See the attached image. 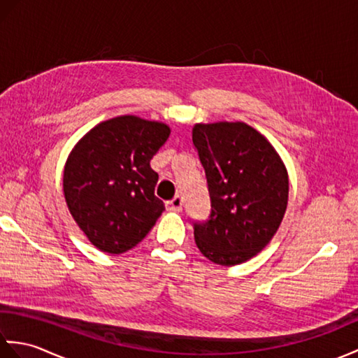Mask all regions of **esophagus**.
<instances>
[{"label": "esophagus", "mask_w": 358, "mask_h": 358, "mask_svg": "<svg viewBox=\"0 0 358 358\" xmlns=\"http://www.w3.org/2000/svg\"><path fill=\"white\" fill-rule=\"evenodd\" d=\"M167 209L180 212L181 209H183V196L175 195L171 201H167Z\"/></svg>", "instance_id": "obj_1"}]
</instances>
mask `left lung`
Wrapping results in <instances>:
<instances>
[{
	"label": "left lung",
	"instance_id": "obj_1",
	"mask_svg": "<svg viewBox=\"0 0 358 358\" xmlns=\"http://www.w3.org/2000/svg\"><path fill=\"white\" fill-rule=\"evenodd\" d=\"M192 141L206 172L210 215L194 223L196 248L212 263H245L269 245L287 208L285 163L241 121L196 123Z\"/></svg>",
	"mask_w": 358,
	"mask_h": 358
}]
</instances>
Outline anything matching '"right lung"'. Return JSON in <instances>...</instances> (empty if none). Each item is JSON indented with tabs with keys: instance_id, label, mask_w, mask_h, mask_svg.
<instances>
[{
	"instance_id": "obj_1",
	"label": "right lung",
	"mask_w": 358,
	"mask_h": 358,
	"mask_svg": "<svg viewBox=\"0 0 358 358\" xmlns=\"http://www.w3.org/2000/svg\"><path fill=\"white\" fill-rule=\"evenodd\" d=\"M171 135L159 121L121 115L83 136L67 157L63 191L71 215L92 245L123 254L146 237L164 210L150 159Z\"/></svg>"
}]
</instances>
